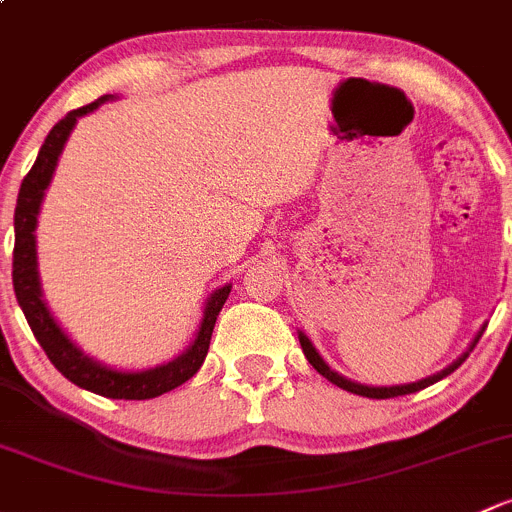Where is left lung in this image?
Masks as SVG:
<instances>
[{
  "instance_id": "1",
  "label": "left lung",
  "mask_w": 512,
  "mask_h": 512,
  "mask_svg": "<svg viewBox=\"0 0 512 512\" xmlns=\"http://www.w3.org/2000/svg\"><path fill=\"white\" fill-rule=\"evenodd\" d=\"M481 335H483V330H481V333H478L476 340H473L471 350H473V347H476V342L481 340ZM298 340H300V347H303V352H305V357H308V362H310V365H313L315 370H318L320 374H323L325 379H330V382L337 384V387H340V389H347V392H352V394H360V397H370V399H392V397H402V394H412V392H419V389H424V387H429V384L439 382V379H444L446 374H451L453 370H456V367H461V365H463V360H466V357H468V352H466V355H463V357H458V360L453 362L451 367H446L444 372L434 374V377H426V379H421V382H414V384H399V387H367V384H357V382H350V379L340 377V374L330 370V367L325 365V362H323V357H320L318 352H315L313 342H310L308 337H305L303 333L298 335Z\"/></svg>"
}]
</instances>
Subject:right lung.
<instances>
[{"mask_svg":"<svg viewBox=\"0 0 512 512\" xmlns=\"http://www.w3.org/2000/svg\"><path fill=\"white\" fill-rule=\"evenodd\" d=\"M105 100H108V96L98 98L96 103H88L78 110H71L66 118L59 120V123L51 128V133L46 135L34 167H31L29 175L21 182L17 209H14L12 281L14 293H17V300L21 310H24L31 333L39 340V345L44 347L51 365H54L63 377L71 379L78 387L88 389V392L100 394V397L108 399H152L170 392V389L179 387V384H184L189 377L197 374L199 367H202L209 350V340H212L214 333V323H217L219 310L224 308L226 298H229L231 286L219 288V291L209 298L207 308H204L202 325H199V333L194 337L192 347H189L184 355H179L177 360L145 372H118L110 370V367L98 365L91 357L83 355V352L63 335V330L56 325V320L51 318L49 308H46V303L41 300L39 273H36V214H39L41 199H44L46 187H49L51 177H54L56 162H59L63 145H66L76 120L81 118V115L96 110L100 103H105Z\"/></svg>","mask_w":512,"mask_h":512,"instance_id":"1","label":"right lung"}]
</instances>
